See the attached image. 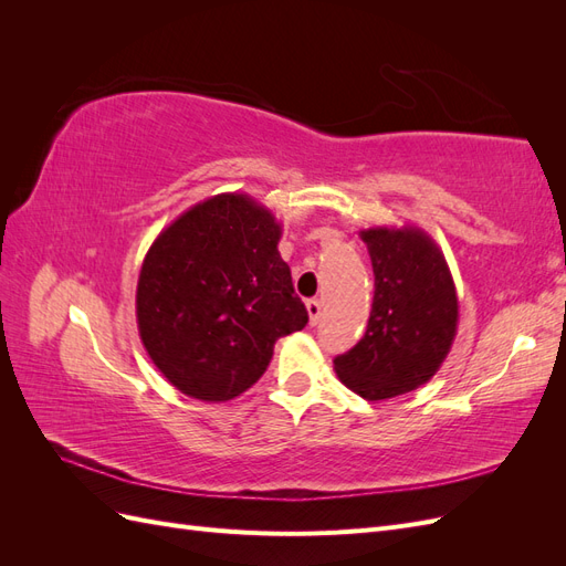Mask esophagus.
<instances>
[{"instance_id": "obj_1", "label": "esophagus", "mask_w": 566, "mask_h": 566, "mask_svg": "<svg viewBox=\"0 0 566 566\" xmlns=\"http://www.w3.org/2000/svg\"><path fill=\"white\" fill-rule=\"evenodd\" d=\"M306 312H310V323L316 325L321 318V302L318 300H306Z\"/></svg>"}]
</instances>
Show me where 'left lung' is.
I'll return each instance as SVG.
<instances>
[{"instance_id": "8db88e82", "label": "left lung", "mask_w": 566, "mask_h": 566, "mask_svg": "<svg viewBox=\"0 0 566 566\" xmlns=\"http://www.w3.org/2000/svg\"><path fill=\"white\" fill-rule=\"evenodd\" d=\"M375 273L368 328L335 358L339 382L366 401L430 382L458 331V297L441 248L418 227L364 229Z\"/></svg>"}]
</instances>
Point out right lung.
Listing matches in <instances>:
<instances>
[{"label":"right lung","instance_id":"right-lung-1","mask_svg":"<svg viewBox=\"0 0 566 566\" xmlns=\"http://www.w3.org/2000/svg\"><path fill=\"white\" fill-rule=\"evenodd\" d=\"M281 233L262 202L219 193L148 248L136 323L150 361L186 397H241L264 375L276 339L310 321L281 260Z\"/></svg>","mask_w":566,"mask_h":566}]
</instances>
